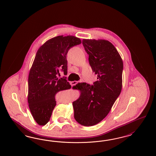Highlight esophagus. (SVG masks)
Instances as JSON below:
<instances>
[{
  "label": "esophagus",
  "mask_w": 156,
  "mask_h": 156,
  "mask_svg": "<svg viewBox=\"0 0 156 156\" xmlns=\"http://www.w3.org/2000/svg\"><path fill=\"white\" fill-rule=\"evenodd\" d=\"M78 82V81H76L72 82H71V85H72V86H73V85H75Z\"/></svg>",
  "instance_id": "34e87169"
}]
</instances>
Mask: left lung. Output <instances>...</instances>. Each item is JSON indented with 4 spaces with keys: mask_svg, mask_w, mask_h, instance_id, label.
<instances>
[{
    "mask_svg": "<svg viewBox=\"0 0 156 156\" xmlns=\"http://www.w3.org/2000/svg\"><path fill=\"white\" fill-rule=\"evenodd\" d=\"M82 44L98 80L93 85L81 82L75 86L81 94L73 106L76 121L83 126H91L108 115L119 97L123 64L116 48L108 40L83 39Z\"/></svg>",
    "mask_w": 156,
    "mask_h": 156,
    "instance_id": "obj_1",
    "label": "left lung"
}]
</instances>
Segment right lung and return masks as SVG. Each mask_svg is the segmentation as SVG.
Wrapping results in <instances>:
<instances>
[{
	"label": "right lung",
	"instance_id": "1",
	"mask_svg": "<svg viewBox=\"0 0 156 156\" xmlns=\"http://www.w3.org/2000/svg\"><path fill=\"white\" fill-rule=\"evenodd\" d=\"M80 38L58 36L47 40L38 50L28 78L27 101L31 113L40 126L50 120L56 105L55 96L71 88L66 78L57 77L60 69L67 74V52L80 44Z\"/></svg>",
	"mask_w": 156,
	"mask_h": 156
}]
</instances>
